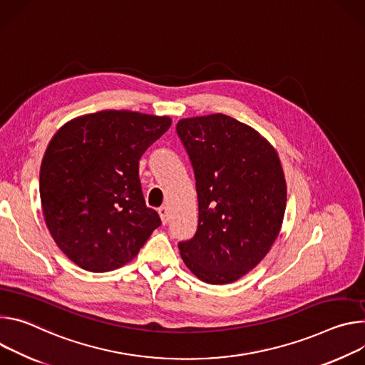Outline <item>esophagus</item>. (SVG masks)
<instances>
[{
    "label": "esophagus",
    "mask_w": 365,
    "mask_h": 365,
    "mask_svg": "<svg viewBox=\"0 0 365 365\" xmlns=\"http://www.w3.org/2000/svg\"><path fill=\"white\" fill-rule=\"evenodd\" d=\"M158 213H159V216H160V220H162V223H164V225H167V223L170 222V213H168V209H167L165 206H162V207H159Z\"/></svg>",
    "instance_id": "34e87169"
}]
</instances>
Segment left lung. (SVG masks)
Wrapping results in <instances>:
<instances>
[{"label":"left lung","mask_w":365,"mask_h":365,"mask_svg":"<svg viewBox=\"0 0 365 365\" xmlns=\"http://www.w3.org/2000/svg\"><path fill=\"white\" fill-rule=\"evenodd\" d=\"M195 178L198 223L180 242L201 281L227 284L257 267L278 236L287 187L275 149L252 128L225 114L177 125Z\"/></svg>","instance_id":"1"}]
</instances>
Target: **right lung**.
I'll use <instances>...</instances> for the list:
<instances>
[{"mask_svg": "<svg viewBox=\"0 0 365 365\" xmlns=\"http://www.w3.org/2000/svg\"><path fill=\"white\" fill-rule=\"evenodd\" d=\"M171 118L128 110L76 117L51 140L40 167L46 226L78 267L107 272L132 261L159 215L146 207L139 159Z\"/></svg>", "mask_w": 365, "mask_h": 365, "instance_id": "add662e5", "label": "right lung"}]
</instances>
